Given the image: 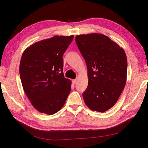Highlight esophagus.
<instances>
[{"label": "esophagus", "instance_id": "obj_1", "mask_svg": "<svg viewBox=\"0 0 148 148\" xmlns=\"http://www.w3.org/2000/svg\"><path fill=\"white\" fill-rule=\"evenodd\" d=\"M77 79H73V83L74 84L77 83Z\"/></svg>", "mask_w": 148, "mask_h": 148}]
</instances>
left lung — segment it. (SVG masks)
<instances>
[{
  "label": "left lung",
  "mask_w": 148,
  "mask_h": 148,
  "mask_svg": "<svg viewBox=\"0 0 148 148\" xmlns=\"http://www.w3.org/2000/svg\"><path fill=\"white\" fill-rule=\"evenodd\" d=\"M75 41L88 69L84 101L91 110L104 112L117 102L126 84V53L117 43L100 33L77 35Z\"/></svg>",
  "instance_id": "8db88e82"
}]
</instances>
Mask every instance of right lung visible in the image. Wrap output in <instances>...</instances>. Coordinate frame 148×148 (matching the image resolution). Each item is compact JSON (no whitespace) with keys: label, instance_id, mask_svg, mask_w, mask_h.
I'll use <instances>...</instances> for the list:
<instances>
[{"label":"right lung","instance_id":"obj_1","mask_svg":"<svg viewBox=\"0 0 148 148\" xmlns=\"http://www.w3.org/2000/svg\"><path fill=\"white\" fill-rule=\"evenodd\" d=\"M73 35L55 36L26 48L20 64L22 86L31 104L39 112L54 114L65 104L71 82L64 77L62 56Z\"/></svg>","mask_w":148,"mask_h":148}]
</instances>
